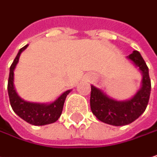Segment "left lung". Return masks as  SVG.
<instances>
[{
    "instance_id": "left-lung-1",
    "label": "left lung",
    "mask_w": 157,
    "mask_h": 157,
    "mask_svg": "<svg viewBox=\"0 0 157 157\" xmlns=\"http://www.w3.org/2000/svg\"><path fill=\"white\" fill-rule=\"evenodd\" d=\"M128 58L139 67L143 73L142 88L132 99L123 102L113 100L101 90L91 86V110L99 121L109 125L123 126L132 123L144 112L149 102L151 80L148 67L137 50H134Z\"/></svg>"
}]
</instances>
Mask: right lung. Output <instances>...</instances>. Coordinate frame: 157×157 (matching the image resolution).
Wrapping results in <instances>:
<instances>
[{"instance_id":"1","label":"right lung","mask_w":157,"mask_h":157,"mask_svg":"<svg viewBox=\"0 0 157 157\" xmlns=\"http://www.w3.org/2000/svg\"><path fill=\"white\" fill-rule=\"evenodd\" d=\"M28 45H25L22 48H20L18 54L16 55L15 59H13L11 67H10V74L8 79V95L10 99V104L13 110L24 121L26 122L36 125L42 126L53 123L58 121L60 117L64 101L66 99L67 95L70 93V90L64 92L56 101L49 105L45 104H36V103H29L24 101L15 92L13 87V70L19 60L20 54L24 49L27 48Z\"/></svg>"}]
</instances>
